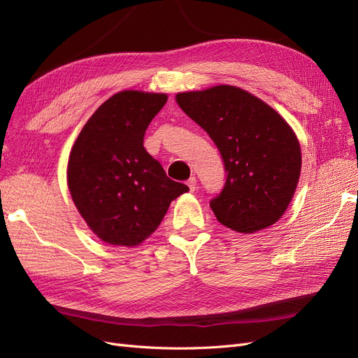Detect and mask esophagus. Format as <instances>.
Instances as JSON below:
<instances>
[{"label": "esophagus", "instance_id": "34e87169", "mask_svg": "<svg viewBox=\"0 0 358 358\" xmlns=\"http://www.w3.org/2000/svg\"><path fill=\"white\" fill-rule=\"evenodd\" d=\"M187 185L189 187V191L191 192H194V191H196V188H197V179L196 178H189L188 180H187Z\"/></svg>", "mask_w": 358, "mask_h": 358}]
</instances>
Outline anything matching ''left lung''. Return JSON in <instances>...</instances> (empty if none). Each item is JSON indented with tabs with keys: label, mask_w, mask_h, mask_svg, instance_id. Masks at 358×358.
<instances>
[{
	"label": "left lung",
	"mask_w": 358,
	"mask_h": 358,
	"mask_svg": "<svg viewBox=\"0 0 358 358\" xmlns=\"http://www.w3.org/2000/svg\"><path fill=\"white\" fill-rule=\"evenodd\" d=\"M176 101L222 157L225 185L210 200L216 220L246 234L275 224L294 196L301 169L299 140L285 119L230 85L180 92Z\"/></svg>",
	"instance_id": "left-lung-1"
}]
</instances>
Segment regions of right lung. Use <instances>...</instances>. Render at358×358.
I'll list each match as a JSON object with an SVG mask.
<instances>
[{"instance_id":"add662e5","label":"right lung","mask_w":358,"mask_h":358,"mask_svg":"<svg viewBox=\"0 0 358 358\" xmlns=\"http://www.w3.org/2000/svg\"><path fill=\"white\" fill-rule=\"evenodd\" d=\"M166 101V94L117 92L95 110L71 148V199L106 243L140 245L158 229L170 203L189 191L167 178L143 146L146 128Z\"/></svg>"}]
</instances>
